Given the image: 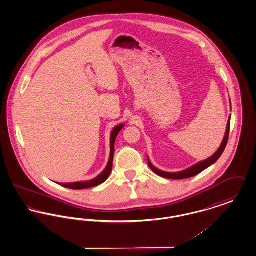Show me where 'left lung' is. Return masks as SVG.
Wrapping results in <instances>:
<instances>
[{
	"label": "left lung",
	"instance_id": "obj_1",
	"mask_svg": "<svg viewBox=\"0 0 256 256\" xmlns=\"http://www.w3.org/2000/svg\"><path fill=\"white\" fill-rule=\"evenodd\" d=\"M230 117L228 119V126H226V135H224V138L222 140V143L219 148V150L209 158L206 160H204L202 162H198L196 163L194 166L190 167L189 169L187 170H182V172H163V170H160L156 168L154 166H152V164L150 163V161L148 159V166L152 170H154L156 174H158L159 176L161 178H170V180H184V178H192L194 176H196L198 174L202 172V170L207 169L209 166H211L212 164H214L218 159L220 158V156L222 154L226 144H228V136H230Z\"/></svg>",
	"mask_w": 256,
	"mask_h": 256
}]
</instances>
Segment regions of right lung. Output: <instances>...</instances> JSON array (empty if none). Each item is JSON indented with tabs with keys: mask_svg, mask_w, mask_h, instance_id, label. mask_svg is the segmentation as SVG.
<instances>
[{
	"mask_svg": "<svg viewBox=\"0 0 256 256\" xmlns=\"http://www.w3.org/2000/svg\"><path fill=\"white\" fill-rule=\"evenodd\" d=\"M124 124H119L111 132L110 136V156L108 163L106 167V169L102 170L96 178L89 180V182H80L73 183H58L61 186L69 188V189H74V190H82V189H86V188H91L94 186H98L102 182H104L112 170V163H113V156H114V144H115V139L117 137L118 134L120 132V130H122Z\"/></svg>",
	"mask_w": 256,
	"mask_h": 256,
	"instance_id": "1",
	"label": "right lung"
}]
</instances>
